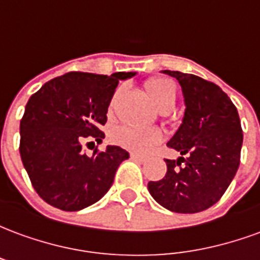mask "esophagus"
<instances>
[{
  "mask_svg": "<svg viewBox=\"0 0 260 260\" xmlns=\"http://www.w3.org/2000/svg\"><path fill=\"white\" fill-rule=\"evenodd\" d=\"M131 158L135 160V161H139V163H145L146 161V157H143L141 154H136V153H131Z\"/></svg>",
  "mask_w": 260,
  "mask_h": 260,
  "instance_id": "1",
  "label": "esophagus"
}]
</instances>
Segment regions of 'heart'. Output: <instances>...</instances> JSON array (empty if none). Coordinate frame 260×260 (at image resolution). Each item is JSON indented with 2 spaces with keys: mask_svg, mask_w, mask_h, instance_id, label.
<instances>
[{
  "mask_svg": "<svg viewBox=\"0 0 260 260\" xmlns=\"http://www.w3.org/2000/svg\"><path fill=\"white\" fill-rule=\"evenodd\" d=\"M146 93L153 102L157 104L160 110L166 107H171L177 96L175 86L167 79L163 78H154V79L147 80L145 85ZM121 89L114 93L111 97V102L108 104V111L111 113L117 104ZM163 139L161 131L157 128H132V126H119L113 131L111 134V141L115 145H118L122 149H126L136 154H146Z\"/></svg>",
  "mask_w": 260,
  "mask_h": 260,
  "instance_id": "1",
  "label": "heart"
}]
</instances>
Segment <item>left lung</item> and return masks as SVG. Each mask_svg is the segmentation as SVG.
<instances>
[{
	"label": "left lung",
	"instance_id": "obj_1",
	"mask_svg": "<svg viewBox=\"0 0 260 260\" xmlns=\"http://www.w3.org/2000/svg\"><path fill=\"white\" fill-rule=\"evenodd\" d=\"M163 72L180 82L185 99L182 124L167 143L181 157L164 158V178L150 181L147 188L171 212H202L220 201L240 167V115L216 83L178 71Z\"/></svg>",
	"mask_w": 260,
	"mask_h": 260
}]
</instances>
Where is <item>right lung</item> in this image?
Listing matches in <instances>:
<instances>
[{"label": "right lung", "instance_id": "right-lung-1", "mask_svg": "<svg viewBox=\"0 0 260 260\" xmlns=\"http://www.w3.org/2000/svg\"><path fill=\"white\" fill-rule=\"evenodd\" d=\"M134 75L68 72L31 94L20 119L19 152L35 191L48 205L76 212L100 201L113 185L129 153L107 146L87 156L82 145L103 141L100 128L118 80Z\"/></svg>", "mask_w": 260, "mask_h": 260}]
</instances>
